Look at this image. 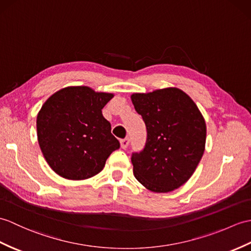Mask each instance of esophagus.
<instances>
[{
    "instance_id": "obj_1",
    "label": "esophagus",
    "mask_w": 251,
    "mask_h": 251,
    "mask_svg": "<svg viewBox=\"0 0 251 251\" xmlns=\"http://www.w3.org/2000/svg\"><path fill=\"white\" fill-rule=\"evenodd\" d=\"M120 142H121V148L122 149H126L128 147V144H129V139H128V138L122 139Z\"/></svg>"
}]
</instances>
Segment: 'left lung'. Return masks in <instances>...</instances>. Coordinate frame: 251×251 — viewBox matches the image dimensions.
Masks as SVG:
<instances>
[{
	"instance_id": "1",
	"label": "left lung",
	"mask_w": 251,
	"mask_h": 251,
	"mask_svg": "<svg viewBox=\"0 0 251 251\" xmlns=\"http://www.w3.org/2000/svg\"><path fill=\"white\" fill-rule=\"evenodd\" d=\"M130 97L148 131L144 150L131 156L135 177L154 192L177 189L191 177L204 153V118L177 87L133 93Z\"/></svg>"
}]
</instances>
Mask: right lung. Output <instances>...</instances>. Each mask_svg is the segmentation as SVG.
Here are the masks:
<instances>
[{"label": "right lung", "mask_w": 251, "mask_h": 251, "mask_svg": "<svg viewBox=\"0 0 251 251\" xmlns=\"http://www.w3.org/2000/svg\"><path fill=\"white\" fill-rule=\"evenodd\" d=\"M114 95L89 86H67L51 95L36 120L39 148L60 176L81 180L100 172L120 142L101 109Z\"/></svg>", "instance_id": "right-lung-1"}]
</instances>
